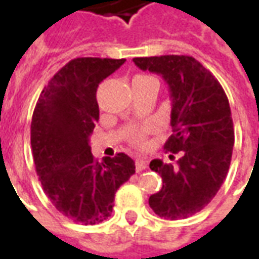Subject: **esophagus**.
I'll return each instance as SVG.
<instances>
[{"label":"esophagus","instance_id":"esophagus-1","mask_svg":"<svg viewBox=\"0 0 259 259\" xmlns=\"http://www.w3.org/2000/svg\"><path fill=\"white\" fill-rule=\"evenodd\" d=\"M147 166H148V162H147L146 159H137L136 161V170L137 172H141V170H144V169H147Z\"/></svg>","mask_w":259,"mask_h":259}]
</instances>
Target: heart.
I'll use <instances>...</instances> for the list:
<instances>
[{"label": "heart", "mask_w": 259, "mask_h": 259, "mask_svg": "<svg viewBox=\"0 0 259 259\" xmlns=\"http://www.w3.org/2000/svg\"><path fill=\"white\" fill-rule=\"evenodd\" d=\"M148 80H155L151 76H147V74H137L135 76L133 81H148ZM152 130V127L150 124H146V126H141V127H137V129L130 130L129 135H127V140L135 144V146H143L146 143V136Z\"/></svg>", "instance_id": "b5f03b06"}]
</instances>
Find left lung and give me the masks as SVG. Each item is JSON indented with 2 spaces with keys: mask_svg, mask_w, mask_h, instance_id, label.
Here are the masks:
<instances>
[{
  "mask_svg": "<svg viewBox=\"0 0 259 259\" xmlns=\"http://www.w3.org/2000/svg\"><path fill=\"white\" fill-rule=\"evenodd\" d=\"M141 70L161 74L169 85L174 135L165 150L180 158L174 163L152 159L150 168L161 175L162 189L148 204L157 215L185 219L206 206L226 179L234 146L229 100L215 76L187 55L133 58Z\"/></svg>",
  "mask_w": 259,
  "mask_h": 259,
  "instance_id": "8db88e82",
  "label": "left lung"
}]
</instances>
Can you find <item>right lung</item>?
I'll return each instance as SVG.
<instances>
[{
    "label": "right lung",
    "mask_w": 259,
    "mask_h": 259,
    "mask_svg": "<svg viewBox=\"0 0 259 259\" xmlns=\"http://www.w3.org/2000/svg\"><path fill=\"white\" fill-rule=\"evenodd\" d=\"M126 59L76 58L54 74L33 112L30 141L36 172L53 205L73 222L111 217L115 193L136 172L123 152L98 162L90 136L100 118L97 89Z\"/></svg>",
    "instance_id": "1"
}]
</instances>
